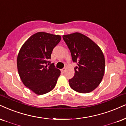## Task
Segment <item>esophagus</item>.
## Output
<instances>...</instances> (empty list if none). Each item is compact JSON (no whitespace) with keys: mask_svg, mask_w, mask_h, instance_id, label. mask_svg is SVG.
I'll list each match as a JSON object with an SVG mask.
<instances>
[{"mask_svg":"<svg viewBox=\"0 0 126 126\" xmlns=\"http://www.w3.org/2000/svg\"><path fill=\"white\" fill-rule=\"evenodd\" d=\"M65 71H66V68H63L61 69V71L63 72H65Z\"/></svg>","mask_w":126,"mask_h":126,"instance_id":"1","label":"esophagus"}]
</instances>
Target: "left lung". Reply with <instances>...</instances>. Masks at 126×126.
I'll list each match as a JSON object with an SVG mask.
<instances>
[{
    "label": "left lung",
    "instance_id": "left-lung-1",
    "mask_svg": "<svg viewBox=\"0 0 126 126\" xmlns=\"http://www.w3.org/2000/svg\"><path fill=\"white\" fill-rule=\"evenodd\" d=\"M72 61L77 63L75 75L69 79L73 90L86 94L96 89L105 73V60L101 49L92 40L79 32L64 35Z\"/></svg>",
    "mask_w": 126,
    "mask_h": 126
}]
</instances>
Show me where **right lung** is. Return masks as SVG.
I'll use <instances>...</instances> for the list:
<instances>
[{
    "instance_id": "1",
    "label": "right lung",
    "mask_w": 126,
    "mask_h": 126,
    "mask_svg": "<svg viewBox=\"0 0 126 126\" xmlns=\"http://www.w3.org/2000/svg\"><path fill=\"white\" fill-rule=\"evenodd\" d=\"M61 39L59 35L37 32L24 43L18 52V74L24 85L35 94H47L57 83L61 72L49 60L54 48Z\"/></svg>"
}]
</instances>
